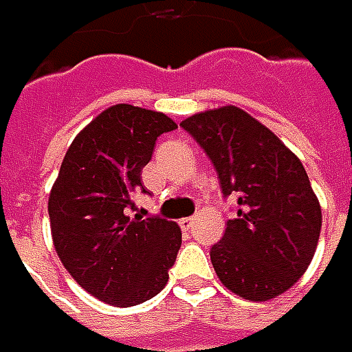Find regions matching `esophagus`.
<instances>
[{"mask_svg": "<svg viewBox=\"0 0 352 352\" xmlns=\"http://www.w3.org/2000/svg\"><path fill=\"white\" fill-rule=\"evenodd\" d=\"M178 223H180V227H182L184 231H188V229H192V227H194V217H184V219H180Z\"/></svg>", "mask_w": 352, "mask_h": 352, "instance_id": "34e87169", "label": "esophagus"}]
</instances>
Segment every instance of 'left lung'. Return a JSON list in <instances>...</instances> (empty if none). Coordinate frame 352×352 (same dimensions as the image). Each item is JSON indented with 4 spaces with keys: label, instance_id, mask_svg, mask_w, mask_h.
Masks as SVG:
<instances>
[{
    "label": "left lung",
    "instance_id": "1",
    "mask_svg": "<svg viewBox=\"0 0 352 352\" xmlns=\"http://www.w3.org/2000/svg\"><path fill=\"white\" fill-rule=\"evenodd\" d=\"M210 156L236 215L210 250L227 290L266 302L302 278L318 249L321 208L300 158L254 117L225 105L180 123Z\"/></svg>",
    "mask_w": 352,
    "mask_h": 352
}]
</instances>
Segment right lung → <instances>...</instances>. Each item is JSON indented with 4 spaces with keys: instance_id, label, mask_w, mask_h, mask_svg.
Wrapping results in <instances>:
<instances>
[{
    "instance_id": "obj_1",
    "label": "right lung",
    "mask_w": 352,
    "mask_h": 352,
    "mask_svg": "<svg viewBox=\"0 0 352 352\" xmlns=\"http://www.w3.org/2000/svg\"><path fill=\"white\" fill-rule=\"evenodd\" d=\"M178 127L168 116L117 103L78 133L48 197L54 249L76 282L100 302L129 307L168 282L180 227L129 213L146 194L141 172L156 139Z\"/></svg>"
}]
</instances>
